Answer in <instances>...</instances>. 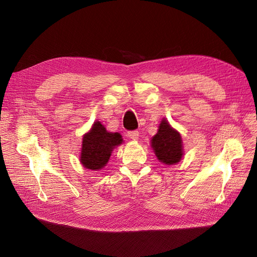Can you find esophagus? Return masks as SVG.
Returning a JSON list of instances; mask_svg holds the SVG:
<instances>
[{"instance_id": "1", "label": "esophagus", "mask_w": 257, "mask_h": 257, "mask_svg": "<svg viewBox=\"0 0 257 257\" xmlns=\"http://www.w3.org/2000/svg\"><path fill=\"white\" fill-rule=\"evenodd\" d=\"M127 136L131 139H133V141H137L139 137V133H138V131H130V132H127Z\"/></svg>"}]
</instances>
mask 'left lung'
Wrapping results in <instances>:
<instances>
[{"mask_svg": "<svg viewBox=\"0 0 257 257\" xmlns=\"http://www.w3.org/2000/svg\"><path fill=\"white\" fill-rule=\"evenodd\" d=\"M151 146L157 158L164 164H176L182 158L181 136L170 127L166 120H163L160 124L159 132L151 141Z\"/></svg>", "mask_w": 257, "mask_h": 257, "instance_id": "8db88e82", "label": "left lung"}]
</instances>
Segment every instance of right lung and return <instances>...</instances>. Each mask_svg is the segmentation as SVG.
I'll return each mask as SVG.
<instances>
[{
	"label": "right lung",
	"mask_w": 257,
	"mask_h": 257,
	"mask_svg": "<svg viewBox=\"0 0 257 257\" xmlns=\"http://www.w3.org/2000/svg\"><path fill=\"white\" fill-rule=\"evenodd\" d=\"M120 144H122V137L119 133L107 132L100 122H95L89 133L83 136L81 164L92 170L103 168L109 160L113 148Z\"/></svg>",
	"instance_id": "right-lung-1"
}]
</instances>
